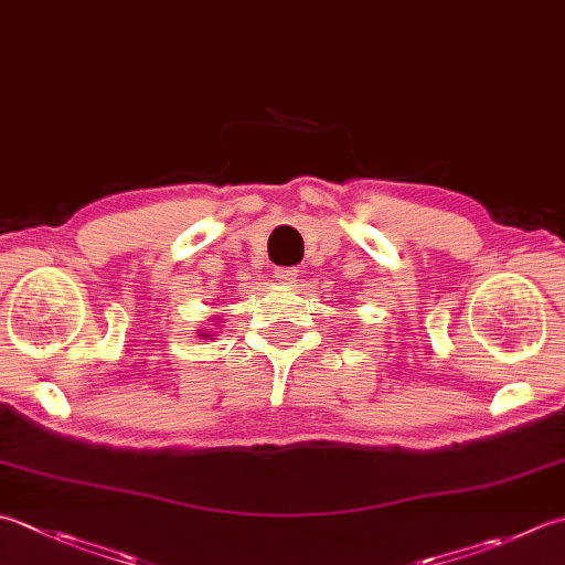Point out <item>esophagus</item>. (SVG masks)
I'll return each instance as SVG.
<instances>
[{
    "label": "esophagus",
    "instance_id": "esophagus-1",
    "mask_svg": "<svg viewBox=\"0 0 565 565\" xmlns=\"http://www.w3.org/2000/svg\"><path fill=\"white\" fill-rule=\"evenodd\" d=\"M296 276H298V271L296 269H289V267H276L274 269V279L279 281V284H284V286H291L294 281H296Z\"/></svg>",
    "mask_w": 565,
    "mask_h": 565
}]
</instances>
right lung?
Listing matches in <instances>:
<instances>
[{
	"label": "right lung",
	"mask_w": 565,
	"mask_h": 565,
	"mask_svg": "<svg viewBox=\"0 0 565 565\" xmlns=\"http://www.w3.org/2000/svg\"><path fill=\"white\" fill-rule=\"evenodd\" d=\"M210 326H220V318H213V320H210ZM198 338H201V340H215V333H213V330H198Z\"/></svg>",
	"instance_id": "right-lung-1"
}]
</instances>
